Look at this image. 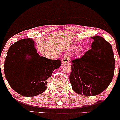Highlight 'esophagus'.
Listing matches in <instances>:
<instances>
[{"instance_id":"esophagus-1","label":"esophagus","mask_w":120,"mask_h":120,"mask_svg":"<svg viewBox=\"0 0 120 120\" xmlns=\"http://www.w3.org/2000/svg\"><path fill=\"white\" fill-rule=\"evenodd\" d=\"M70 59L68 58V56H67V55H65L64 58H62V62L63 64H65V63H68V62H69Z\"/></svg>"}]
</instances>
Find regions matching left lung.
<instances>
[{
	"label": "left lung",
	"mask_w": 120,
	"mask_h": 120,
	"mask_svg": "<svg viewBox=\"0 0 120 120\" xmlns=\"http://www.w3.org/2000/svg\"><path fill=\"white\" fill-rule=\"evenodd\" d=\"M91 49L73 59L70 82L75 93L97 96L105 90L114 75L115 59L111 44L100 36L92 37Z\"/></svg>",
	"instance_id": "left-lung-1"
}]
</instances>
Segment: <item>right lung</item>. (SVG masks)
Returning a JSON list of instances; mask_svg holds the SVG:
<instances>
[{"label":"right lung","mask_w":120,"mask_h":120,"mask_svg":"<svg viewBox=\"0 0 120 120\" xmlns=\"http://www.w3.org/2000/svg\"><path fill=\"white\" fill-rule=\"evenodd\" d=\"M31 58H26V55ZM59 59L40 56L31 38L20 40L11 45L5 61L6 80L15 91L26 97L43 93L54 70L61 67Z\"/></svg>","instance_id":"obj_1"}]
</instances>
